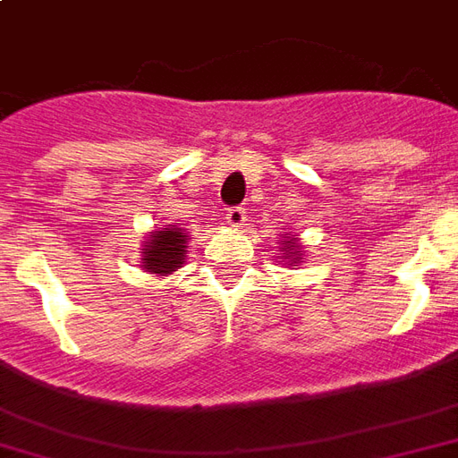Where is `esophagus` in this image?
Returning a JSON list of instances; mask_svg holds the SVG:
<instances>
[{"label":"esophagus","mask_w":458,"mask_h":458,"mask_svg":"<svg viewBox=\"0 0 458 458\" xmlns=\"http://www.w3.org/2000/svg\"><path fill=\"white\" fill-rule=\"evenodd\" d=\"M226 222L232 226H242L246 222V212H243L242 207H229L226 209Z\"/></svg>","instance_id":"34e87169"}]
</instances>
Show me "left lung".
Returning <instances> with one entry per match:
<instances>
[{
	"label": "left lung",
	"instance_id": "obj_1",
	"mask_svg": "<svg viewBox=\"0 0 458 458\" xmlns=\"http://www.w3.org/2000/svg\"><path fill=\"white\" fill-rule=\"evenodd\" d=\"M285 246H288V253H295V256H300L298 249H293V239H290V242H285ZM293 261H298V259H293Z\"/></svg>",
	"mask_w": 458,
	"mask_h": 458
}]
</instances>
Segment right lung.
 Wrapping results in <instances>:
<instances>
[{"label":"right lung","instance_id":"right-lung-1","mask_svg":"<svg viewBox=\"0 0 458 458\" xmlns=\"http://www.w3.org/2000/svg\"><path fill=\"white\" fill-rule=\"evenodd\" d=\"M143 268L148 273H170L182 263V253H185V236L180 229H170V232H156L151 239L146 242L143 249Z\"/></svg>","mask_w":458,"mask_h":458}]
</instances>
